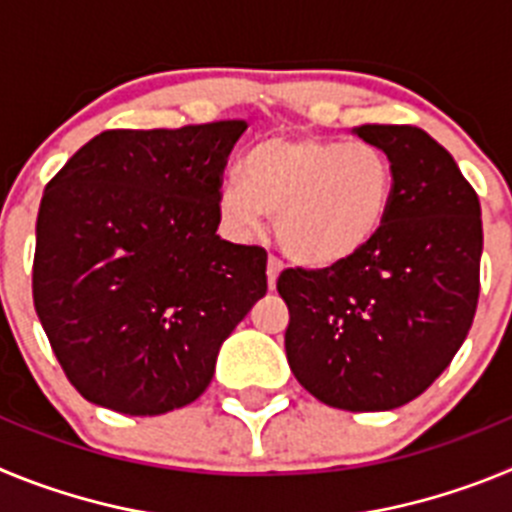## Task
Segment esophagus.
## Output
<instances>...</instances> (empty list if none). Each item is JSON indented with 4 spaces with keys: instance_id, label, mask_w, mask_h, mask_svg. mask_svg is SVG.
I'll list each match as a JSON object with an SVG mask.
<instances>
[{
    "instance_id": "esophagus-1",
    "label": "esophagus",
    "mask_w": 512,
    "mask_h": 512,
    "mask_svg": "<svg viewBox=\"0 0 512 512\" xmlns=\"http://www.w3.org/2000/svg\"><path fill=\"white\" fill-rule=\"evenodd\" d=\"M279 271H282V261L274 259V256H269V264H266V282H269V289L277 287Z\"/></svg>"
}]
</instances>
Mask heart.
<instances>
[{
	"mask_svg": "<svg viewBox=\"0 0 512 512\" xmlns=\"http://www.w3.org/2000/svg\"><path fill=\"white\" fill-rule=\"evenodd\" d=\"M395 194L390 156L374 143L274 135L241 161V179L217 189L223 225L238 238L274 220L289 259L310 269L343 264L382 230Z\"/></svg>",
	"mask_w": 512,
	"mask_h": 512,
	"instance_id": "obj_1",
	"label": "heart"
}]
</instances>
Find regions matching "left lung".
<instances>
[{"mask_svg":"<svg viewBox=\"0 0 512 512\" xmlns=\"http://www.w3.org/2000/svg\"><path fill=\"white\" fill-rule=\"evenodd\" d=\"M395 169L382 230L354 259L287 269L277 289L297 382L330 408L395 410L461 348L479 297L482 210L454 156L413 125H361Z\"/></svg>","mask_w":512,"mask_h":512,"instance_id":"obj_1","label":"left lung"}]
</instances>
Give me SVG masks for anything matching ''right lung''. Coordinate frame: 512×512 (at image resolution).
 I'll use <instances>...</instances> for the list:
<instances>
[{"label":"right lung","mask_w":512,"mask_h":512,"mask_svg":"<svg viewBox=\"0 0 512 512\" xmlns=\"http://www.w3.org/2000/svg\"><path fill=\"white\" fill-rule=\"evenodd\" d=\"M246 120L107 130L45 187L33 300L81 397L122 415L194 402L266 295V251L217 235V189Z\"/></svg>","instance_id":"obj_1"}]
</instances>
